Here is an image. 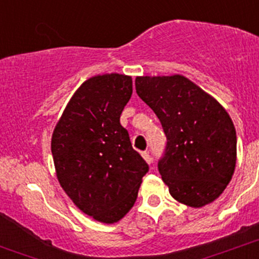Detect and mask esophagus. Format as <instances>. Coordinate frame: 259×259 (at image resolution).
<instances>
[{
  "label": "esophagus",
  "instance_id": "obj_1",
  "mask_svg": "<svg viewBox=\"0 0 259 259\" xmlns=\"http://www.w3.org/2000/svg\"><path fill=\"white\" fill-rule=\"evenodd\" d=\"M141 155H142V157L145 158L146 162H147V163H152L153 158L151 157V155H150V152H148V151H143V152L141 153Z\"/></svg>",
  "mask_w": 259,
  "mask_h": 259
}]
</instances>
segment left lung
I'll return each mask as SVG.
<instances>
[{"label": "left lung", "instance_id": "left-lung-1", "mask_svg": "<svg viewBox=\"0 0 259 259\" xmlns=\"http://www.w3.org/2000/svg\"><path fill=\"white\" fill-rule=\"evenodd\" d=\"M136 92L167 138L158 171L171 196L191 208L219 198L237 162V133L227 111L183 75L137 76Z\"/></svg>", "mask_w": 259, "mask_h": 259}]
</instances>
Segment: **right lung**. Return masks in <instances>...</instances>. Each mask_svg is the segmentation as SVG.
<instances>
[{
  "mask_svg": "<svg viewBox=\"0 0 259 259\" xmlns=\"http://www.w3.org/2000/svg\"><path fill=\"white\" fill-rule=\"evenodd\" d=\"M131 96L128 75L88 79L71 97L51 137L61 188L83 213L107 224L128 213L148 171L119 122Z\"/></svg>",
  "mask_w": 259,
  "mask_h": 259,
  "instance_id": "add662e5",
  "label": "right lung"
}]
</instances>
